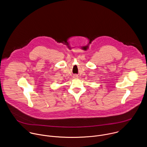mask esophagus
Instances as JSON below:
<instances>
[{"instance_id": "obj_1", "label": "esophagus", "mask_w": 147, "mask_h": 147, "mask_svg": "<svg viewBox=\"0 0 147 147\" xmlns=\"http://www.w3.org/2000/svg\"><path fill=\"white\" fill-rule=\"evenodd\" d=\"M73 77H74V78H77L78 77V76L77 75H74Z\"/></svg>"}]
</instances>
